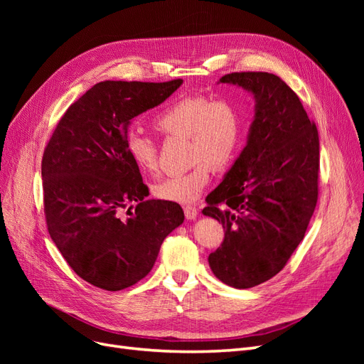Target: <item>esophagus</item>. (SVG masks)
I'll return each instance as SVG.
<instances>
[{
    "instance_id": "1",
    "label": "esophagus",
    "mask_w": 364,
    "mask_h": 364,
    "mask_svg": "<svg viewBox=\"0 0 364 364\" xmlns=\"http://www.w3.org/2000/svg\"><path fill=\"white\" fill-rule=\"evenodd\" d=\"M183 211H185V217L188 218V220H194L197 215H199V209H197V208L193 206V205H186V206L183 208Z\"/></svg>"
}]
</instances>
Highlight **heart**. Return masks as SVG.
<instances>
[{
  "instance_id": "b5f03b06",
  "label": "heart",
  "mask_w": 364,
  "mask_h": 364,
  "mask_svg": "<svg viewBox=\"0 0 364 364\" xmlns=\"http://www.w3.org/2000/svg\"><path fill=\"white\" fill-rule=\"evenodd\" d=\"M155 127L167 136L188 138V156L196 165L183 174L164 179L155 186L159 199L193 203L211 179V167L223 170L237 156L243 141V123L237 107L226 100L188 97L174 102L155 118ZM126 151L144 173L158 170V147L150 136L129 132Z\"/></svg>"
}]
</instances>
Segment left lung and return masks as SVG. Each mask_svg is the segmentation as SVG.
Wrapping results in <instances>:
<instances>
[{
    "instance_id": "obj_1",
    "label": "left lung",
    "mask_w": 364,
    "mask_h": 364,
    "mask_svg": "<svg viewBox=\"0 0 364 364\" xmlns=\"http://www.w3.org/2000/svg\"><path fill=\"white\" fill-rule=\"evenodd\" d=\"M255 100L247 141L206 197L203 215L222 222V247L208 258L215 277L250 289L279 273L305 237L317 203L318 135L290 86L270 73H232Z\"/></svg>"
}]
</instances>
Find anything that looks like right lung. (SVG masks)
<instances>
[{"mask_svg":"<svg viewBox=\"0 0 364 364\" xmlns=\"http://www.w3.org/2000/svg\"><path fill=\"white\" fill-rule=\"evenodd\" d=\"M182 83H97L68 107L43 151L50 237L70 267L98 289L118 291L147 277L165 237L183 223L179 203L146 200L147 185L126 151L132 119Z\"/></svg>","mask_w":364,"mask_h":364,"instance_id":"obj_1","label":"right lung"}]
</instances>
